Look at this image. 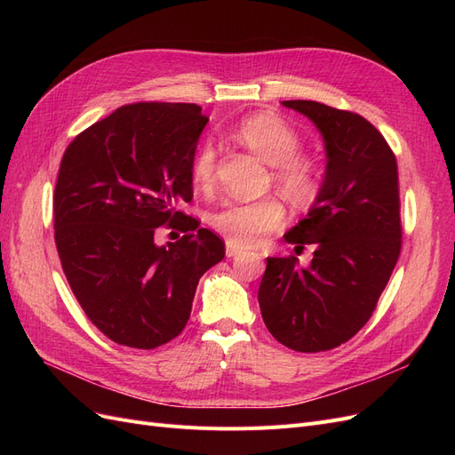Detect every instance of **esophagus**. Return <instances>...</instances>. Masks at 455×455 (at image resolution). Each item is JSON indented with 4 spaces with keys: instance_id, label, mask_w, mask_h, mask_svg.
<instances>
[{
    "instance_id": "34e87169",
    "label": "esophagus",
    "mask_w": 455,
    "mask_h": 455,
    "mask_svg": "<svg viewBox=\"0 0 455 455\" xmlns=\"http://www.w3.org/2000/svg\"><path fill=\"white\" fill-rule=\"evenodd\" d=\"M241 252H243V251L239 249L237 244H233L231 241L226 243V256H228V258H235V256H239Z\"/></svg>"
}]
</instances>
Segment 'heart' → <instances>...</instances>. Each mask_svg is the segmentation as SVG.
<instances>
[{
  "label": "heart",
  "instance_id": "1",
  "mask_svg": "<svg viewBox=\"0 0 455 455\" xmlns=\"http://www.w3.org/2000/svg\"><path fill=\"white\" fill-rule=\"evenodd\" d=\"M233 139L264 159L273 171V180L281 194L296 206H309L323 189L321 171L301 157L299 134L279 116L261 112L244 117L233 129ZM216 178V149L203 144L191 161V182L209 189ZM284 220L283 204L275 197L252 203H228L211 216V226L237 246L258 244Z\"/></svg>",
  "mask_w": 455,
  "mask_h": 455
}]
</instances>
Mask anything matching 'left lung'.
I'll return each mask as SVG.
<instances>
[{"mask_svg": "<svg viewBox=\"0 0 455 455\" xmlns=\"http://www.w3.org/2000/svg\"><path fill=\"white\" fill-rule=\"evenodd\" d=\"M283 106L309 117L326 149L323 189L307 216L284 235L304 249L267 258L259 283L261 319L273 338L301 353L334 349L368 323L401 254V197L396 159L381 132L363 116L313 100Z\"/></svg>", "mask_w": 455, "mask_h": 455, "instance_id": "obj_1", "label": "left lung"}]
</instances>
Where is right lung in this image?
Returning <instances> with one entry per match:
<instances>
[{
    "mask_svg": "<svg viewBox=\"0 0 455 455\" xmlns=\"http://www.w3.org/2000/svg\"><path fill=\"white\" fill-rule=\"evenodd\" d=\"M209 117L197 104L136 102L77 134L52 196L54 243L79 306L119 346L156 349L182 332L224 241L176 211L194 199L191 161ZM159 225L187 235L167 247Z\"/></svg>",
    "mask_w": 455,
    "mask_h": 455,
    "instance_id": "obj_1",
    "label": "right lung"
}]
</instances>
